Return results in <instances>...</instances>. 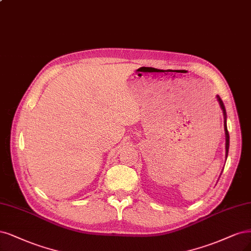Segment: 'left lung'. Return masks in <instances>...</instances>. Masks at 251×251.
Returning <instances> with one entry per match:
<instances>
[{
    "instance_id": "left-lung-1",
    "label": "left lung",
    "mask_w": 251,
    "mask_h": 251,
    "mask_svg": "<svg viewBox=\"0 0 251 251\" xmlns=\"http://www.w3.org/2000/svg\"><path fill=\"white\" fill-rule=\"evenodd\" d=\"M217 100L219 101V105L223 111V115H224V131H226V155L227 158V154H228V149H229V134L227 131V126H226V107L223 105V101L220 99L219 96H217Z\"/></svg>"
}]
</instances>
